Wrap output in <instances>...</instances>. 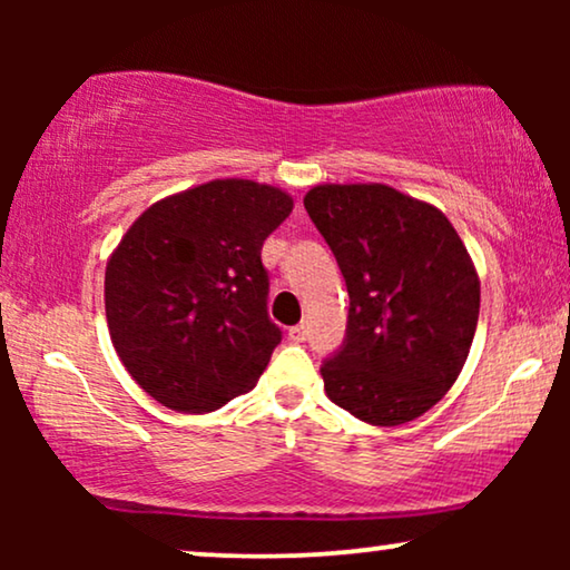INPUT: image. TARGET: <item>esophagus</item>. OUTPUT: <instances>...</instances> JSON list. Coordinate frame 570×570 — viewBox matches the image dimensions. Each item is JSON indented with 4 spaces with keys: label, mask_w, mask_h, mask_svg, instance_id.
<instances>
[{
    "label": "esophagus",
    "mask_w": 570,
    "mask_h": 570,
    "mask_svg": "<svg viewBox=\"0 0 570 570\" xmlns=\"http://www.w3.org/2000/svg\"><path fill=\"white\" fill-rule=\"evenodd\" d=\"M287 337H291L293 342H306V337H308V326H306V324L291 326V332H287Z\"/></svg>",
    "instance_id": "esophagus-1"
}]
</instances>
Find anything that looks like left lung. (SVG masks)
Returning a JSON list of instances; mask_svg holds the SVG:
<instances>
[{
	"mask_svg": "<svg viewBox=\"0 0 570 570\" xmlns=\"http://www.w3.org/2000/svg\"><path fill=\"white\" fill-rule=\"evenodd\" d=\"M345 277L342 345L322 363L334 404L410 423L454 384L480 316V279L439 209L384 184L314 186L303 199Z\"/></svg>",
	"mask_w": 570,
	"mask_h": 570,
	"instance_id": "1",
	"label": "left lung"
}]
</instances>
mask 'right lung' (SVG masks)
Listing matches in <instances>:
<instances>
[{
  "instance_id": "add662e5",
  "label": "right lung",
  "mask_w": 570,
  "mask_h": 570,
  "mask_svg": "<svg viewBox=\"0 0 570 570\" xmlns=\"http://www.w3.org/2000/svg\"><path fill=\"white\" fill-rule=\"evenodd\" d=\"M293 199L244 178L145 209L106 267V318L124 368L176 412L252 392L283 332L269 318L262 246Z\"/></svg>"
}]
</instances>
